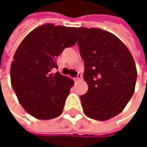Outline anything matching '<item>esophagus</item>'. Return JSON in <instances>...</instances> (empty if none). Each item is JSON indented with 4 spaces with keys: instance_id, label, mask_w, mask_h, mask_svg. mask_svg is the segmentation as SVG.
I'll list each match as a JSON object with an SVG mask.
<instances>
[{
    "instance_id": "esophagus-1",
    "label": "esophagus",
    "mask_w": 147,
    "mask_h": 147,
    "mask_svg": "<svg viewBox=\"0 0 147 147\" xmlns=\"http://www.w3.org/2000/svg\"><path fill=\"white\" fill-rule=\"evenodd\" d=\"M82 74L78 73V74H77V76H76V77H75V81H78V80H81V79H82Z\"/></svg>"
}]
</instances>
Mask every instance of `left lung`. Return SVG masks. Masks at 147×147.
Instances as JSON below:
<instances>
[{
	"label": "left lung",
	"mask_w": 147,
	"mask_h": 147,
	"mask_svg": "<svg viewBox=\"0 0 147 147\" xmlns=\"http://www.w3.org/2000/svg\"><path fill=\"white\" fill-rule=\"evenodd\" d=\"M77 44L84 61L88 92L80 96L85 115L105 121L118 115L134 92L137 71L132 54L112 33L77 28Z\"/></svg>",
	"instance_id": "1"
}]
</instances>
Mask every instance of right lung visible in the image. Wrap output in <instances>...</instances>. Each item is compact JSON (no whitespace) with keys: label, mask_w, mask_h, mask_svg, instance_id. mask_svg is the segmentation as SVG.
Masks as SVG:
<instances>
[{"label":"right lung","mask_w":147,"mask_h":147,"mask_svg":"<svg viewBox=\"0 0 147 147\" xmlns=\"http://www.w3.org/2000/svg\"><path fill=\"white\" fill-rule=\"evenodd\" d=\"M76 31L45 24L30 31L15 52L11 84L23 108L37 119H52L63 111L74 82L53 70L58 68L57 57L76 42Z\"/></svg>","instance_id":"obj_1"}]
</instances>
